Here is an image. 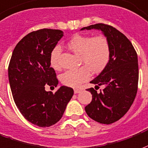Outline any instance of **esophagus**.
I'll list each match as a JSON object with an SVG mask.
<instances>
[{"mask_svg":"<svg viewBox=\"0 0 148 148\" xmlns=\"http://www.w3.org/2000/svg\"><path fill=\"white\" fill-rule=\"evenodd\" d=\"M81 91L80 89H74V93L75 94H77V93H79Z\"/></svg>","mask_w":148,"mask_h":148,"instance_id":"obj_1","label":"esophagus"}]
</instances>
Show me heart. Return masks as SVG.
Masks as SVG:
<instances>
[{
    "instance_id": "b5f03b06",
    "label": "heart",
    "mask_w": 148,
    "mask_h": 148,
    "mask_svg": "<svg viewBox=\"0 0 148 148\" xmlns=\"http://www.w3.org/2000/svg\"><path fill=\"white\" fill-rule=\"evenodd\" d=\"M69 49L74 53L80 55V62L84 66L78 69L69 70L61 74V83L67 87H79L90 78V73H102L110 60V46L108 39L102 35L96 37L75 35L68 42ZM61 49L56 46L50 53V64L56 70L61 69L59 56Z\"/></svg>"
}]
</instances>
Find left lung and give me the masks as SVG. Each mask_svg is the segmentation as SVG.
I'll return each instance as SVG.
<instances>
[{"mask_svg":"<svg viewBox=\"0 0 148 148\" xmlns=\"http://www.w3.org/2000/svg\"><path fill=\"white\" fill-rule=\"evenodd\" d=\"M101 31L110 46V60L102 73L90 82L95 87L103 85L100 93L94 88L90 104L85 106L89 117L101 124H112L128 112L136 95L139 79L136 52L125 34L111 26L96 23L83 27L84 30Z\"/></svg>","mask_w":148,"mask_h":148,"instance_id":"1","label":"left lung"}]
</instances>
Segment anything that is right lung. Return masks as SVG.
I'll use <instances>...</instances> for the list:
<instances>
[{
  "mask_svg": "<svg viewBox=\"0 0 148 148\" xmlns=\"http://www.w3.org/2000/svg\"><path fill=\"white\" fill-rule=\"evenodd\" d=\"M64 36L60 30L41 29L27 34L17 43L8 66V80L14 101L28 121L49 127L60 121L74 91L61 86L53 94L45 85L58 84L50 67V53Z\"/></svg>",
  "mask_w": 148,
  "mask_h": 148,
  "instance_id": "add662e5",
  "label": "right lung"
}]
</instances>
